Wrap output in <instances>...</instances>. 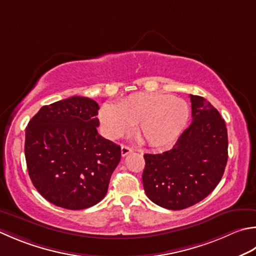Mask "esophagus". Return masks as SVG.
<instances>
[{
  "instance_id": "34e87169",
  "label": "esophagus",
  "mask_w": 256,
  "mask_h": 256,
  "mask_svg": "<svg viewBox=\"0 0 256 256\" xmlns=\"http://www.w3.org/2000/svg\"><path fill=\"white\" fill-rule=\"evenodd\" d=\"M133 152V148H130V146H126V145H122L121 146V154L122 156H126L128 154L132 153Z\"/></svg>"
}]
</instances>
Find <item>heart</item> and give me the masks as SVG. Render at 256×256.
I'll list each match as a JSON object with an SVG mask.
<instances>
[{
  "label": "heart",
  "mask_w": 256,
  "mask_h": 256,
  "mask_svg": "<svg viewBox=\"0 0 256 256\" xmlns=\"http://www.w3.org/2000/svg\"><path fill=\"white\" fill-rule=\"evenodd\" d=\"M188 118L190 106L184 100L162 93H135L118 105L105 103L100 110L105 136L118 138L135 125L140 138L156 148L176 141Z\"/></svg>",
  "instance_id": "heart-1"
}]
</instances>
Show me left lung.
Instances as JSON below:
<instances>
[{"instance_id": "obj_1", "label": "left lung", "mask_w": 256, "mask_h": 256, "mask_svg": "<svg viewBox=\"0 0 256 256\" xmlns=\"http://www.w3.org/2000/svg\"><path fill=\"white\" fill-rule=\"evenodd\" d=\"M192 123L172 150L144 154V191L155 204L183 210L205 198L221 181L228 162V130L211 103L190 95Z\"/></svg>"}]
</instances>
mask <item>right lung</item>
<instances>
[{
    "label": "right lung",
    "mask_w": 256,
    "mask_h": 256,
    "mask_svg": "<svg viewBox=\"0 0 256 256\" xmlns=\"http://www.w3.org/2000/svg\"><path fill=\"white\" fill-rule=\"evenodd\" d=\"M98 104L72 96L45 105L25 130V160L35 188L48 202L83 210L102 201L121 148L98 133Z\"/></svg>",
    "instance_id": "right-lung-1"
}]
</instances>
